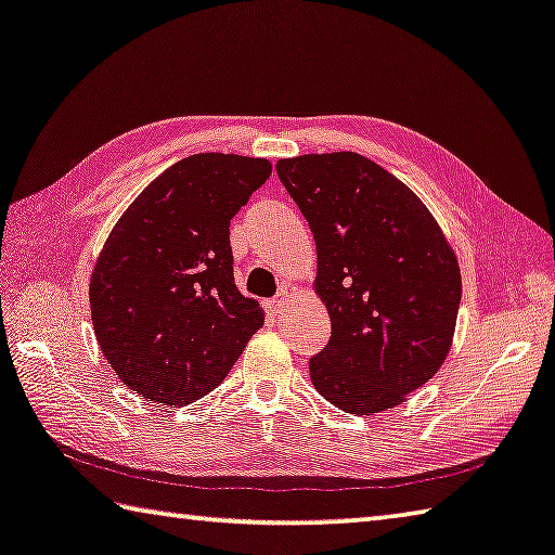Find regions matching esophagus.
<instances>
[{"label":"esophagus","instance_id":"1","mask_svg":"<svg viewBox=\"0 0 555 555\" xmlns=\"http://www.w3.org/2000/svg\"><path fill=\"white\" fill-rule=\"evenodd\" d=\"M288 306H291L288 288H281L279 294H276V298L271 300V304H269V310H271V312H276V315H284V312L288 310Z\"/></svg>","mask_w":555,"mask_h":555}]
</instances>
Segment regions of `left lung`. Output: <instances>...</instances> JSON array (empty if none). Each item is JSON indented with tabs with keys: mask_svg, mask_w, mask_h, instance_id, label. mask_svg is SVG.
Instances as JSON below:
<instances>
[{
	"mask_svg": "<svg viewBox=\"0 0 555 555\" xmlns=\"http://www.w3.org/2000/svg\"><path fill=\"white\" fill-rule=\"evenodd\" d=\"M276 172L315 237L312 288L332 322L312 386L359 417L398 408L451 349L456 251L415 191L364 155L288 157Z\"/></svg>",
	"mask_w": 555,
	"mask_h": 555,
	"instance_id": "obj_1",
	"label": "left lung"
}]
</instances>
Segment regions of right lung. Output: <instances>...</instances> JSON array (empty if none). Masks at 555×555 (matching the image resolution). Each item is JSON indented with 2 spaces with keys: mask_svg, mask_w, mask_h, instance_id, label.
<instances>
[{
  "mask_svg": "<svg viewBox=\"0 0 555 555\" xmlns=\"http://www.w3.org/2000/svg\"><path fill=\"white\" fill-rule=\"evenodd\" d=\"M271 175L264 157L201 153L143 189L89 279L104 359L140 398L184 408L223 383L264 325L233 276L230 220Z\"/></svg>",
  "mask_w": 555,
  "mask_h": 555,
  "instance_id": "right-lung-1",
  "label": "right lung"
}]
</instances>
